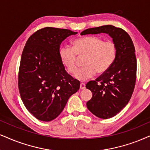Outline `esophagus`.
Returning a JSON list of instances; mask_svg holds the SVG:
<instances>
[{
	"instance_id": "34e87169",
	"label": "esophagus",
	"mask_w": 150,
	"mask_h": 150,
	"mask_svg": "<svg viewBox=\"0 0 150 150\" xmlns=\"http://www.w3.org/2000/svg\"><path fill=\"white\" fill-rule=\"evenodd\" d=\"M85 88H86V85H85V84H84V83H81L80 84V89H85Z\"/></svg>"
}]
</instances>
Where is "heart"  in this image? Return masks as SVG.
I'll use <instances>...</instances> for the list:
<instances>
[{
  "mask_svg": "<svg viewBox=\"0 0 150 150\" xmlns=\"http://www.w3.org/2000/svg\"><path fill=\"white\" fill-rule=\"evenodd\" d=\"M87 54L84 65L76 71V55ZM117 54V47L111 41H105L96 36H87L75 39L73 42V48L62 47L59 51L60 61L69 73L80 81H86L95 76L105 73L114 62Z\"/></svg>",
  "mask_w": 150,
  "mask_h": 150,
  "instance_id": "obj_1",
  "label": "heart"
}]
</instances>
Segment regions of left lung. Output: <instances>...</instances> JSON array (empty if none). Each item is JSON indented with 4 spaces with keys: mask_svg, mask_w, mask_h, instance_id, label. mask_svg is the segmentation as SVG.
Instances as JSON below:
<instances>
[{
    "mask_svg": "<svg viewBox=\"0 0 150 150\" xmlns=\"http://www.w3.org/2000/svg\"><path fill=\"white\" fill-rule=\"evenodd\" d=\"M108 34L117 47L116 57L111 68L86 88L93 96L86 102L89 111L100 118L113 117L127 105L133 93L136 79L135 48L132 39L122 28L111 25L88 28L81 35Z\"/></svg>",
    "mask_w": 150,
    "mask_h": 150,
    "instance_id": "8db88e82",
    "label": "left lung"
}]
</instances>
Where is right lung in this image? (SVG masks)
<instances>
[{"label":"right lung","instance_id":"add662e5","mask_svg":"<svg viewBox=\"0 0 150 150\" xmlns=\"http://www.w3.org/2000/svg\"><path fill=\"white\" fill-rule=\"evenodd\" d=\"M77 33L46 27L33 34L23 50L18 71V89L25 107L36 118H56L80 82L66 71L59 56L64 39Z\"/></svg>","mask_w":150,"mask_h":150}]
</instances>
